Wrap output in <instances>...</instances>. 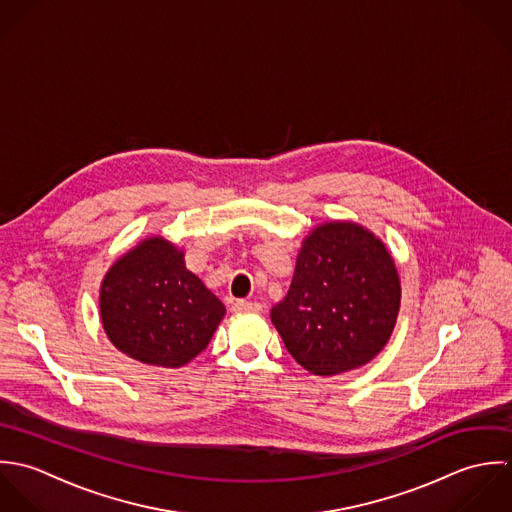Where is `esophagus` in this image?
Listing matches in <instances>:
<instances>
[{"instance_id":"esophagus-1","label":"esophagus","mask_w":512,"mask_h":512,"mask_svg":"<svg viewBox=\"0 0 512 512\" xmlns=\"http://www.w3.org/2000/svg\"><path fill=\"white\" fill-rule=\"evenodd\" d=\"M233 312H259L261 310V303H253V301H245V299H239L233 303Z\"/></svg>"}]
</instances>
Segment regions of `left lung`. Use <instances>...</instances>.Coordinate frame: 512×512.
Segmentation results:
<instances>
[{"label": "left lung", "instance_id": "8db88e82", "mask_svg": "<svg viewBox=\"0 0 512 512\" xmlns=\"http://www.w3.org/2000/svg\"><path fill=\"white\" fill-rule=\"evenodd\" d=\"M402 287L382 239L352 221H328L303 241L287 297L271 320L310 374L368 364L388 344Z\"/></svg>", "mask_w": 512, "mask_h": 512}]
</instances>
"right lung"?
<instances>
[{"mask_svg":"<svg viewBox=\"0 0 512 512\" xmlns=\"http://www.w3.org/2000/svg\"><path fill=\"white\" fill-rule=\"evenodd\" d=\"M223 316V303L186 269L184 251L164 237H148L124 253L101 285L108 340L148 366L188 364L209 344Z\"/></svg>","mask_w":512,"mask_h":512,"instance_id":"right-lung-1","label":"right lung"}]
</instances>
